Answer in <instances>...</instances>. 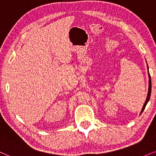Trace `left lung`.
<instances>
[{"label":"left lung","instance_id":"8db88e82","mask_svg":"<svg viewBox=\"0 0 156 156\" xmlns=\"http://www.w3.org/2000/svg\"><path fill=\"white\" fill-rule=\"evenodd\" d=\"M149 73V72H148ZM148 76H149V87H148V96L146 98V102H145L144 105H143V108H142V111L140 112V114L143 113V110L145 109V108H146L147 103L149 101V100H150V97H151V76H150V73H148Z\"/></svg>","mask_w":156,"mask_h":156}]
</instances>
